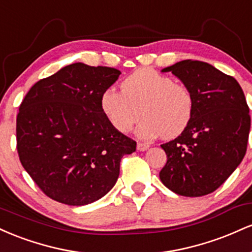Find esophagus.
<instances>
[{
    "label": "esophagus",
    "instance_id": "1",
    "mask_svg": "<svg viewBox=\"0 0 252 252\" xmlns=\"http://www.w3.org/2000/svg\"><path fill=\"white\" fill-rule=\"evenodd\" d=\"M149 144L148 143H144V142H137V150H140V152H144V150H147L149 148Z\"/></svg>",
    "mask_w": 252,
    "mask_h": 252
}]
</instances>
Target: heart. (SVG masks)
I'll return each instance as SVG.
<instances>
[{"label":"heart","mask_w":252,"mask_h":252,"mask_svg":"<svg viewBox=\"0 0 252 252\" xmlns=\"http://www.w3.org/2000/svg\"><path fill=\"white\" fill-rule=\"evenodd\" d=\"M100 106L109 122L121 132H128L140 121L142 138L163 135L172 138L189 126L194 112V96L189 86L149 67L132 72L122 90L109 88L102 94Z\"/></svg>","instance_id":"heart-1"}]
</instances>
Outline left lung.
I'll use <instances>...</instances> for the list:
<instances>
[{
  "mask_svg": "<svg viewBox=\"0 0 252 252\" xmlns=\"http://www.w3.org/2000/svg\"><path fill=\"white\" fill-rule=\"evenodd\" d=\"M194 96V112L184 132L161 144L167 163L160 179L184 196L215 192L242 162L251 118L244 92L233 77L198 60H182L163 68Z\"/></svg>",
  "mask_w": 252,
  "mask_h": 252,
  "instance_id": "8db88e82",
  "label": "left lung"
}]
</instances>
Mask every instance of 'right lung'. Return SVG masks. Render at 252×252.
Returning <instances> with one entry per match:
<instances>
[{
    "label": "right lung",
    "instance_id": "right-lung-1",
    "mask_svg": "<svg viewBox=\"0 0 252 252\" xmlns=\"http://www.w3.org/2000/svg\"><path fill=\"white\" fill-rule=\"evenodd\" d=\"M121 72L71 63L32 86L16 117L20 161L53 200L83 206L116 184L121 158L136 150L134 140L111 126L100 97Z\"/></svg>",
    "mask_w": 252,
    "mask_h": 252
}]
</instances>
